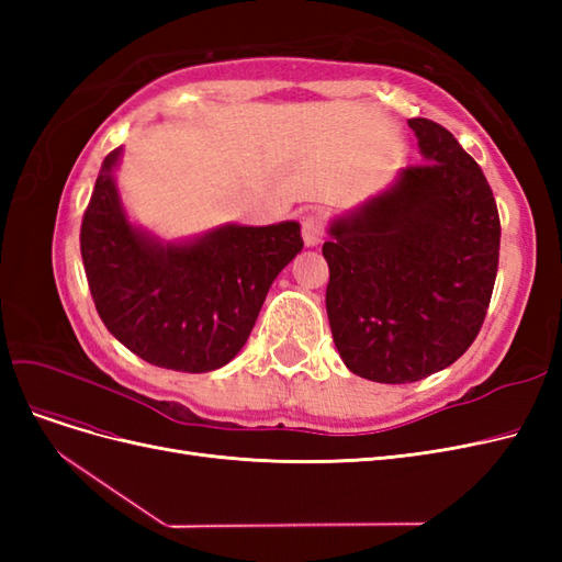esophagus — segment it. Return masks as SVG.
<instances>
[{"label": "esophagus", "instance_id": "1", "mask_svg": "<svg viewBox=\"0 0 562 562\" xmlns=\"http://www.w3.org/2000/svg\"><path fill=\"white\" fill-rule=\"evenodd\" d=\"M302 239L307 246H318L323 239V220L316 213L302 215Z\"/></svg>", "mask_w": 562, "mask_h": 562}]
</instances>
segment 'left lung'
<instances>
[{"label":"left lung","instance_id":"obj_1","mask_svg":"<svg viewBox=\"0 0 562 562\" xmlns=\"http://www.w3.org/2000/svg\"><path fill=\"white\" fill-rule=\"evenodd\" d=\"M424 164L330 223L326 310L353 375L407 384L452 366L479 335L499 265L490 184L454 135L407 119Z\"/></svg>","mask_w":562,"mask_h":562}]
</instances>
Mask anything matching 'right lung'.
Returning a JSON list of instances; mask_svg holds the SVG:
<instances>
[{
    "instance_id": "1",
    "label": "right lung",
    "mask_w": 562,
    "mask_h": 562,
    "mask_svg": "<svg viewBox=\"0 0 562 562\" xmlns=\"http://www.w3.org/2000/svg\"><path fill=\"white\" fill-rule=\"evenodd\" d=\"M100 168L81 220V260L108 330L143 361L209 372L241 351L269 285L302 250L300 225H225L187 244L133 227L112 171Z\"/></svg>"
}]
</instances>
